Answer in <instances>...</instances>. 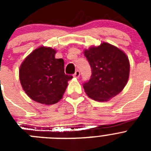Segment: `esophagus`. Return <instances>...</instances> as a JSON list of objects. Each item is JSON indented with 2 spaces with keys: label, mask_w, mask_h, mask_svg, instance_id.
Listing matches in <instances>:
<instances>
[{
  "label": "esophagus",
  "mask_w": 151,
  "mask_h": 151,
  "mask_svg": "<svg viewBox=\"0 0 151 151\" xmlns=\"http://www.w3.org/2000/svg\"><path fill=\"white\" fill-rule=\"evenodd\" d=\"M79 76H80V72H79V70H78V69H77L76 71V73H75V74L73 75V76H74L75 78H78V77H79Z\"/></svg>",
  "instance_id": "esophagus-1"
}]
</instances>
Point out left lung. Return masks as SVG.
Listing matches in <instances>:
<instances>
[{"instance_id":"1","label":"left lung","mask_w":151,"mask_h":151,"mask_svg":"<svg viewBox=\"0 0 151 151\" xmlns=\"http://www.w3.org/2000/svg\"><path fill=\"white\" fill-rule=\"evenodd\" d=\"M84 54L91 68V78L83 85L87 95L103 102L120 93L129 77L130 65L126 54L106 42L85 49Z\"/></svg>"}]
</instances>
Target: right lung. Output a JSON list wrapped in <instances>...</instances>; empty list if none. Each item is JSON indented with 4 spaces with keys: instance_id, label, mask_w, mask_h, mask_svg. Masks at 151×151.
I'll return each instance as SVG.
<instances>
[{
    "instance_id": "add662e5",
    "label": "right lung",
    "mask_w": 151,
    "mask_h": 151,
    "mask_svg": "<svg viewBox=\"0 0 151 151\" xmlns=\"http://www.w3.org/2000/svg\"><path fill=\"white\" fill-rule=\"evenodd\" d=\"M56 50L41 46L24 60L19 68L22 87L31 99L42 104H57L63 97L72 76L64 73V61Z\"/></svg>"
}]
</instances>
